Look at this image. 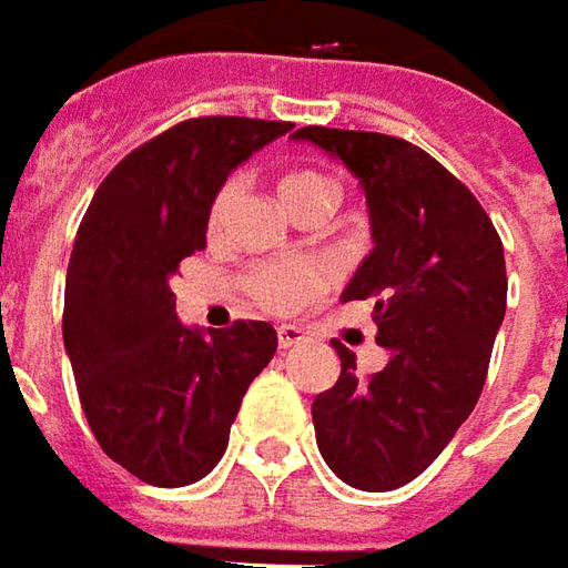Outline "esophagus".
<instances>
[{
	"mask_svg": "<svg viewBox=\"0 0 568 568\" xmlns=\"http://www.w3.org/2000/svg\"><path fill=\"white\" fill-rule=\"evenodd\" d=\"M276 336H280V348H292V345H298L307 339V333H304L302 326H295V323H283V326L276 329Z\"/></svg>",
	"mask_w": 568,
	"mask_h": 568,
	"instance_id": "34e87169",
	"label": "esophagus"
}]
</instances>
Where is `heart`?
<instances>
[{
  "mask_svg": "<svg viewBox=\"0 0 568 568\" xmlns=\"http://www.w3.org/2000/svg\"><path fill=\"white\" fill-rule=\"evenodd\" d=\"M283 201L288 210H302L311 204H336L339 197V187L336 182L321 172V169H295L283 179ZM242 194V182L239 179H229L220 194L213 197L210 206V229L213 232H223V225L232 216V206ZM247 288L257 302L264 304L266 311H276V314H288V311H298L311 298H317L323 288H326V266L311 261V257H295V261H273V264H261L251 270L247 276Z\"/></svg>",
  "mask_w": 568,
  "mask_h": 568,
  "instance_id": "b5f03b06",
  "label": "heart"
}]
</instances>
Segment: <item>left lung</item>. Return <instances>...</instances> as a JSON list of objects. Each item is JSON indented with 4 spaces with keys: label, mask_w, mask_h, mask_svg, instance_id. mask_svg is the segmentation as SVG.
I'll return each mask as SVG.
<instances>
[{
    "label": "left lung",
    "mask_w": 568,
    "mask_h": 568,
    "mask_svg": "<svg viewBox=\"0 0 568 568\" xmlns=\"http://www.w3.org/2000/svg\"><path fill=\"white\" fill-rule=\"evenodd\" d=\"M336 156L364 191L374 247L343 302H374L389 362L358 377L333 339L339 381L311 405L323 462L358 490H396L475 412L506 314V257L484 206L415 144L343 128L292 134Z\"/></svg>",
    "instance_id": "8db88e82"
}]
</instances>
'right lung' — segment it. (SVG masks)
Returning <instances> with one entry per match:
<instances>
[{"label": "right lung", "instance_id": "obj_1", "mask_svg": "<svg viewBox=\"0 0 568 568\" xmlns=\"http://www.w3.org/2000/svg\"><path fill=\"white\" fill-rule=\"evenodd\" d=\"M292 122L206 115L131 150L97 187L71 247L62 336L81 408L109 459L153 487H185L223 459L276 329L175 317L172 276L206 245L213 197Z\"/></svg>", "mask_w": 568, "mask_h": 568}]
</instances>
